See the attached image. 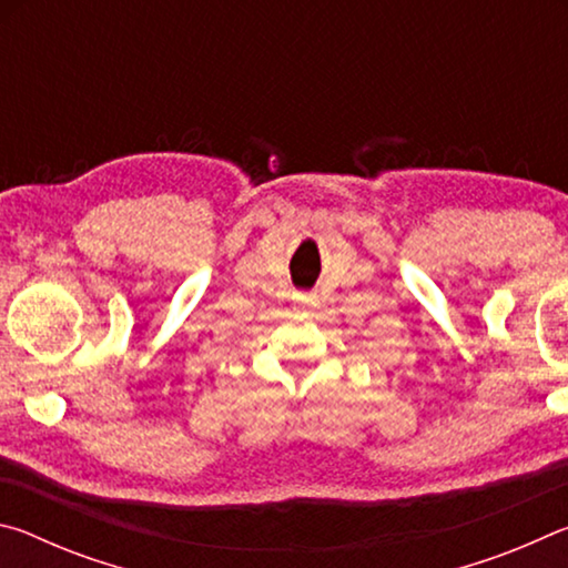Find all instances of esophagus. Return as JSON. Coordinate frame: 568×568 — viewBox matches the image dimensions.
I'll return each mask as SVG.
<instances>
[{
    "mask_svg": "<svg viewBox=\"0 0 568 568\" xmlns=\"http://www.w3.org/2000/svg\"><path fill=\"white\" fill-rule=\"evenodd\" d=\"M301 301H303V303H313V301H315V295H313V293H311V295H303Z\"/></svg>",
    "mask_w": 568,
    "mask_h": 568,
    "instance_id": "1",
    "label": "esophagus"
}]
</instances>
